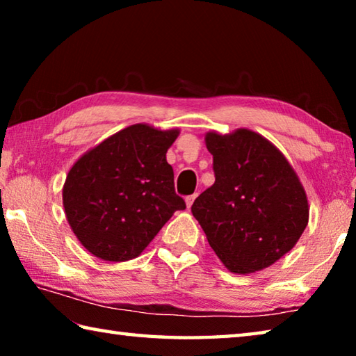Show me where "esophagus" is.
Wrapping results in <instances>:
<instances>
[{
    "label": "esophagus",
    "mask_w": 356,
    "mask_h": 356,
    "mask_svg": "<svg viewBox=\"0 0 356 356\" xmlns=\"http://www.w3.org/2000/svg\"><path fill=\"white\" fill-rule=\"evenodd\" d=\"M195 200H196V195H191V196H186L185 197V204H186V207H191L193 206V202H195Z\"/></svg>",
    "instance_id": "1"
}]
</instances>
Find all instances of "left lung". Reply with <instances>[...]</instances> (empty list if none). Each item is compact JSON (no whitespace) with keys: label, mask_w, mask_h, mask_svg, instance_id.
<instances>
[{"label":"left lung","mask_w":356,"mask_h":356,"mask_svg":"<svg viewBox=\"0 0 356 356\" xmlns=\"http://www.w3.org/2000/svg\"><path fill=\"white\" fill-rule=\"evenodd\" d=\"M215 184L191 213L232 273L250 275L287 254L308 226V196L284 154L250 129L207 131Z\"/></svg>","instance_id":"left-lung-1"}]
</instances>
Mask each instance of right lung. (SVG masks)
Instances as JSON below:
<instances>
[{
	"label": "right lung",
	"instance_id": "right-lung-1",
	"mask_svg": "<svg viewBox=\"0 0 356 356\" xmlns=\"http://www.w3.org/2000/svg\"><path fill=\"white\" fill-rule=\"evenodd\" d=\"M179 134V129L130 125L70 168L63 186L65 218L91 254L106 262L135 259L174 212L185 209L166 161Z\"/></svg>",
	"mask_w": 356,
	"mask_h": 356
}]
</instances>
